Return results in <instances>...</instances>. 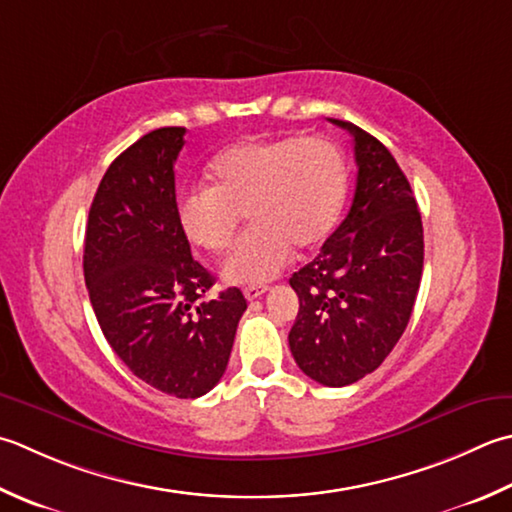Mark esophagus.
Wrapping results in <instances>:
<instances>
[{"mask_svg": "<svg viewBox=\"0 0 512 512\" xmlns=\"http://www.w3.org/2000/svg\"><path fill=\"white\" fill-rule=\"evenodd\" d=\"M266 290H268L266 286H248V288H244V297L248 299V302H253V299L262 297Z\"/></svg>", "mask_w": 512, "mask_h": 512, "instance_id": "1", "label": "esophagus"}]
</instances>
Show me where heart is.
Returning <instances> with one entry per match:
<instances>
[{"instance_id":"obj_1","label":"heart","mask_w":512,"mask_h":512,"mask_svg":"<svg viewBox=\"0 0 512 512\" xmlns=\"http://www.w3.org/2000/svg\"><path fill=\"white\" fill-rule=\"evenodd\" d=\"M208 177L213 186H188L179 195L177 219L190 244L222 253L246 213L253 228L222 264V277L237 286L273 279L293 248L322 246L348 195L342 148L319 135L233 144L210 162Z\"/></svg>"}]
</instances>
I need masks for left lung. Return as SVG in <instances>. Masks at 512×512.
<instances>
[{
	"label": "left lung",
	"mask_w": 512,
	"mask_h": 512,
	"mask_svg": "<svg viewBox=\"0 0 512 512\" xmlns=\"http://www.w3.org/2000/svg\"><path fill=\"white\" fill-rule=\"evenodd\" d=\"M353 206L313 262L290 277L299 313L288 333L297 366L324 386H348L382 366L413 315L424 268V228L390 150L350 122Z\"/></svg>",
	"instance_id": "left-lung-1"
}]
</instances>
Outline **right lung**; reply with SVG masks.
<instances>
[{"instance_id":"right-lung-1","label":"right lung","mask_w":512,"mask_h":512,"mask_svg":"<svg viewBox=\"0 0 512 512\" xmlns=\"http://www.w3.org/2000/svg\"><path fill=\"white\" fill-rule=\"evenodd\" d=\"M186 128L150 130L99 182L84 239V279L99 328L130 373L166 395H206L228 366L246 310L239 288L208 295L177 219L175 159Z\"/></svg>"}]
</instances>
